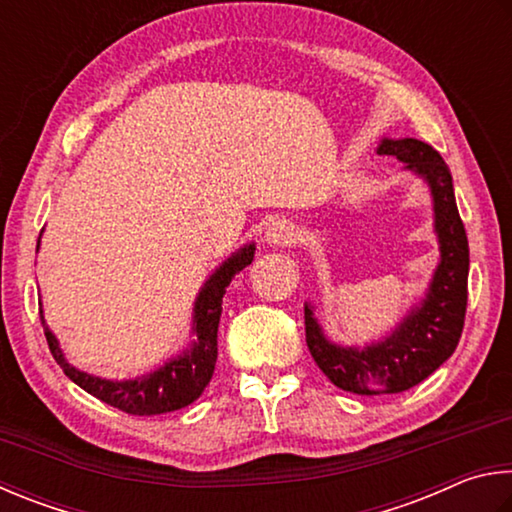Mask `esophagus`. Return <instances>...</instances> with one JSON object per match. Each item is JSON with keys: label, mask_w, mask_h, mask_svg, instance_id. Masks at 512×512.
Instances as JSON below:
<instances>
[{"label": "esophagus", "mask_w": 512, "mask_h": 512, "mask_svg": "<svg viewBox=\"0 0 512 512\" xmlns=\"http://www.w3.org/2000/svg\"><path fill=\"white\" fill-rule=\"evenodd\" d=\"M265 238L270 245H283L288 247L292 245L294 240H297V227L290 220H276L270 224V229H267Z\"/></svg>", "instance_id": "obj_1"}]
</instances>
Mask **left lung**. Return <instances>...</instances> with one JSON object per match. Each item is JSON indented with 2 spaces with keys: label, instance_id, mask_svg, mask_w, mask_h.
<instances>
[{
  "label": "left lung",
  "instance_id": "left-lung-1",
  "mask_svg": "<svg viewBox=\"0 0 512 512\" xmlns=\"http://www.w3.org/2000/svg\"><path fill=\"white\" fill-rule=\"evenodd\" d=\"M378 152L407 161V168L427 179L434 195L441 265L420 308L391 337L362 351L330 344L306 306V342L312 360L337 389L355 396L400 393L429 378L454 353L468 308L470 249L456 209L450 168L429 143L418 139H384Z\"/></svg>",
  "mask_w": 512,
  "mask_h": 512
}]
</instances>
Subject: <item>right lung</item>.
Here are the masks:
<instances>
[{
    "label": "right lung",
    "instance_id": "obj_1",
    "mask_svg": "<svg viewBox=\"0 0 512 512\" xmlns=\"http://www.w3.org/2000/svg\"><path fill=\"white\" fill-rule=\"evenodd\" d=\"M254 249V245L242 247L238 254H233L227 263H222L220 270L206 281L200 297L195 301L197 339L193 348H188L184 355H179L177 360L161 366L155 373L143 375L139 380L110 382L74 369L62 357L56 337H53L47 324H44L40 308L44 337H47L53 360L60 364V369L65 371L67 378L74 380L80 389H85L94 398L103 400L107 405L121 409L130 416H157L191 405L193 400L202 396L206 384L211 382L215 360H218V324L222 315L224 292H227L233 276L240 274L254 261Z\"/></svg>",
    "mask_w": 512,
    "mask_h": 512
}]
</instances>
